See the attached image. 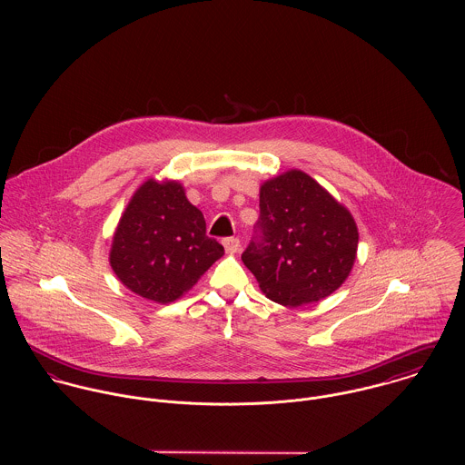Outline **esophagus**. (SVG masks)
Here are the masks:
<instances>
[{
  "label": "esophagus",
  "mask_w": 465,
  "mask_h": 465,
  "mask_svg": "<svg viewBox=\"0 0 465 465\" xmlns=\"http://www.w3.org/2000/svg\"><path fill=\"white\" fill-rule=\"evenodd\" d=\"M223 247L227 254H236L240 251V240L238 238H225Z\"/></svg>",
  "instance_id": "obj_1"
}]
</instances>
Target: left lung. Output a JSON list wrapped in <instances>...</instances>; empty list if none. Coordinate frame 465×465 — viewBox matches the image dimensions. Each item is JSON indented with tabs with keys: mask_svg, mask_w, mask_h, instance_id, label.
Segmentation results:
<instances>
[{
	"mask_svg": "<svg viewBox=\"0 0 465 465\" xmlns=\"http://www.w3.org/2000/svg\"><path fill=\"white\" fill-rule=\"evenodd\" d=\"M356 251L352 214L308 173L290 170L263 183L260 220L242 260L270 301L297 308L331 295Z\"/></svg>",
	"mask_w": 465,
	"mask_h": 465,
	"instance_id": "8db88e82",
	"label": "left lung"
}]
</instances>
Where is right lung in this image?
I'll list each match as a JSON object with an SVG mask.
<instances>
[{
    "instance_id": "add662e5",
    "label": "right lung",
    "mask_w": 465,
    "mask_h": 465,
    "mask_svg": "<svg viewBox=\"0 0 465 465\" xmlns=\"http://www.w3.org/2000/svg\"><path fill=\"white\" fill-rule=\"evenodd\" d=\"M222 256L223 247L205 234L203 214L186 199L183 184L148 179L120 218L109 262L134 293L168 304Z\"/></svg>"
}]
</instances>
